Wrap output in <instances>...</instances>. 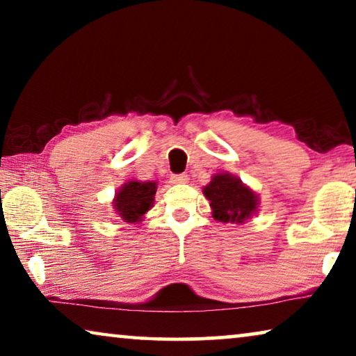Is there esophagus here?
Instances as JSON below:
<instances>
[{
    "label": "esophagus",
    "mask_w": 356,
    "mask_h": 356,
    "mask_svg": "<svg viewBox=\"0 0 356 356\" xmlns=\"http://www.w3.org/2000/svg\"><path fill=\"white\" fill-rule=\"evenodd\" d=\"M190 180L188 174H172L171 182L172 184H186Z\"/></svg>",
    "instance_id": "1"
}]
</instances>
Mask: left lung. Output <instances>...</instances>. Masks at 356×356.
<instances>
[{"instance_id": "obj_1", "label": "left lung", "mask_w": 356, "mask_h": 356, "mask_svg": "<svg viewBox=\"0 0 356 356\" xmlns=\"http://www.w3.org/2000/svg\"><path fill=\"white\" fill-rule=\"evenodd\" d=\"M204 195L212 206L213 218L218 221L243 222L257 207L254 193L231 174L213 176L212 182L204 188Z\"/></svg>"}]
</instances>
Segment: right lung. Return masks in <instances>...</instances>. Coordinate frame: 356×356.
<instances>
[{
  "label": "right lung",
  "instance_id": "add662e5",
  "mask_svg": "<svg viewBox=\"0 0 356 356\" xmlns=\"http://www.w3.org/2000/svg\"><path fill=\"white\" fill-rule=\"evenodd\" d=\"M155 193V182L131 180L118 191L116 200H114V209L125 222L141 221L143 215L154 206Z\"/></svg>",
  "mask_w": 356,
  "mask_h": 356
}]
</instances>
